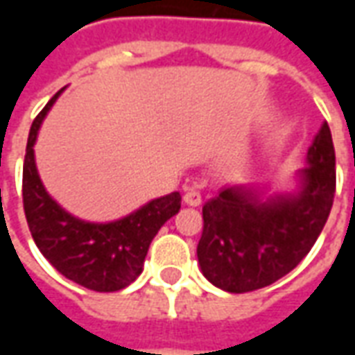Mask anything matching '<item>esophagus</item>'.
Masks as SVG:
<instances>
[{
  "instance_id": "1",
  "label": "esophagus",
  "mask_w": 355,
  "mask_h": 355,
  "mask_svg": "<svg viewBox=\"0 0 355 355\" xmlns=\"http://www.w3.org/2000/svg\"><path fill=\"white\" fill-rule=\"evenodd\" d=\"M182 200H184L186 205H190V207H198V205H201V193L198 192L193 186H188V188L184 190Z\"/></svg>"
}]
</instances>
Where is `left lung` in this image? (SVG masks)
Instances as JSON below:
<instances>
[{
	"label": "left lung",
	"mask_w": 355,
	"mask_h": 355,
	"mask_svg": "<svg viewBox=\"0 0 355 355\" xmlns=\"http://www.w3.org/2000/svg\"><path fill=\"white\" fill-rule=\"evenodd\" d=\"M300 190L261 200L251 188L228 186L203 205L198 243L201 272L218 289L249 293L287 275L310 253L335 198V146L327 121L308 148Z\"/></svg>",
	"instance_id": "1"
}]
</instances>
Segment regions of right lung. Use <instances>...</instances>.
<instances>
[{"label":"right lung","mask_w":355,"mask_h":355,"mask_svg":"<svg viewBox=\"0 0 355 355\" xmlns=\"http://www.w3.org/2000/svg\"><path fill=\"white\" fill-rule=\"evenodd\" d=\"M58 94L37 114L28 135L22 167V203L28 228L43 257L64 277L85 289L114 293L139 277L152 239L171 216L177 215L182 198L173 192L106 224L85 223L66 213L45 192L34 159L37 131Z\"/></svg>","instance_id":"add662e5"}]
</instances>
